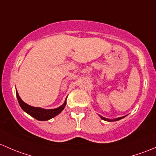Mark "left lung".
Instances as JSON below:
<instances>
[{"label": "left lung", "instance_id": "1", "mask_svg": "<svg viewBox=\"0 0 156 156\" xmlns=\"http://www.w3.org/2000/svg\"><path fill=\"white\" fill-rule=\"evenodd\" d=\"M99 116L101 117V119L103 120H104V121H107V122H114V121H118V120H120L124 118L125 116H122V117H119V118H116V119H107V118H105V117H103L102 115H99Z\"/></svg>", "mask_w": 156, "mask_h": 156}]
</instances>
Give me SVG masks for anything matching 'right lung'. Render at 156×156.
I'll return each mask as SVG.
<instances>
[{
  "mask_svg": "<svg viewBox=\"0 0 156 156\" xmlns=\"http://www.w3.org/2000/svg\"><path fill=\"white\" fill-rule=\"evenodd\" d=\"M16 97L18 99V101L19 105H20L21 108L28 114H29L30 116L34 117L36 119L40 120V121H47V120L51 119L53 117L56 116L57 115H58L59 113H62V110H64V108L66 106V100L67 98L65 99V102L62 105H61L60 107H57V108L55 109H43L41 107H32V106L28 105L26 103H25L21 99V98L19 97V93L16 90Z\"/></svg>",
  "mask_w": 156,
  "mask_h": 156,
  "instance_id": "right-lung-1",
  "label": "right lung"
}]
</instances>
